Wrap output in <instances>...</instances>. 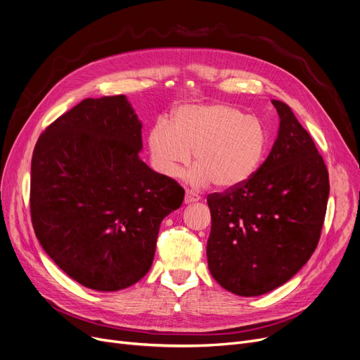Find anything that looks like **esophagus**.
Wrapping results in <instances>:
<instances>
[{
    "label": "esophagus",
    "instance_id": "obj_1",
    "mask_svg": "<svg viewBox=\"0 0 360 360\" xmlns=\"http://www.w3.org/2000/svg\"><path fill=\"white\" fill-rule=\"evenodd\" d=\"M198 200H200V195L195 194L194 191H190V190L185 191V202H186V204L195 202V201H198Z\"/></svg>",
    "mask_w": 360,
    "mask_h": 360
}]
</instances>
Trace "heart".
Returning a JSON list of instances; mask_svg holds the SVG:
<instances>
[{
	"instance_id": "1",
	"label": "heart",
	"mask_w": 360,
	"mask_h": 360,
	"mask_svg": "<svg viewBox=\"0 0 360 360\" xmlns=\"http://www.w3.org/2000/svg\"><path fill=\"white\" fill-rule=\"evenodd\" d=\"M269 132L262 122L228 103L181 106L172 121H158L148 131L151 160L160 174L176 176L191 160V181L212 182L229 191L250 182L261 169L269 150Z\"/></svg>"
}]
</instances>
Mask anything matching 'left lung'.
Returning a JSON list of instances; mask_svg holds the SVG:
<instances>
[{
  "label": "left lung",
  "mask_w": 360,
  "mask_h": 360,
  "mask_svg": "<svg viewBox=\"0 0 360 360\" xmlns=\"http://www.w3.org/2000/svg\"><path fill=\"white\" fill-rule=\"evenodd\" d=\"M271 102L280 117L278 134L258 174L235 190L207 197L209 270L239 296L271 292L304 267L327 212L330 181L323 156L292 109Z\"/></svg>",
  "instance_id": "obj_1"
}]
</instances>
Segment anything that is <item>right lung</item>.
Instances as JSON below:
<instances>
[{
    "label": "right lung",
    "instance_id": "right-lung-1",
    "mask_svg": "<svg viewBox=\"0 0 360 360\" xmlns=\"http://www.w3.org/2000/svg\"><path fill=\"white\" fill-rule=\"evenodd\" d=\"M141 122L124 94L84 99L41 134L32 156L37 240L84 288L115 292L153 262L162 220L184 188L140 158Z\"/></svg>",
    "mask_w": 360,
    "mask_h": 360
}]
</instances>
